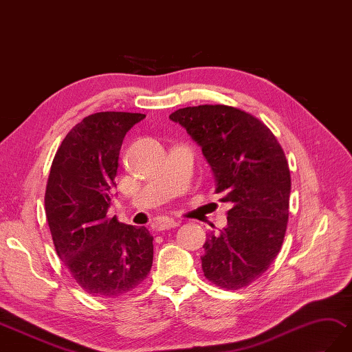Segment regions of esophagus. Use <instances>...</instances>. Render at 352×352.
Listing matches in <instances>:
<instances>
[{
  "label": "esophagus",
  "mask_w": 352,
  "mask_h": 352,
  "mask_svg": "<svg viewBox=\"0 0 352 352\" xmlns=\"http://www.w3.org/2000/svg\"><path fill=\"white\" fill-rule=\"evenodd\" d=\"M179 225V222H177V220L174 219H160L159 222L156 223V228L159 231H163V230H170V228H177Z\"/></svg>",
  "instance_id": "esophagus-1"
}]
</instances>
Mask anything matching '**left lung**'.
I'll use <instances>...</instances> for the list:
<instances>
[{
    "label": "left lung",
    "instance_id": "obj_1",
    "mask_svg": "<svg viewBox=\"0 0 352 352\" xmlns=\"http://www.w3.org/2000/svg\"><path fill=\"white\" fill-rule=\"evenodd\" d=\"M211 166L228 225L210 234L201 256L206 279L246 288L280 252L289 216L291 174L280 144L263 121L234 106L199 104L173 112Z\"/></svg>",
    "mask_w": 352,
    "mask_h": 352
}]
</instances>
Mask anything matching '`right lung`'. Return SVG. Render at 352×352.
I'll use <instances>...</instances> for the list:
<instances>
[{"mask_svg": "<svg viewBox=\"0 0 352 352\" xmlns=\"http://www.w3.org/2000/svg\"><path fill=\"white\" fill-rule=\"evenodd\" d=\"M144 113L97 112L65 135L49 173L45 210L56 255L87 294L127 296L148 276L153 236L109 219L122 139Z\"/></svg>", "mask_w": 352, "mask_h": 352, "instance_id": "1", "label": "right lung"}]
</instances>
